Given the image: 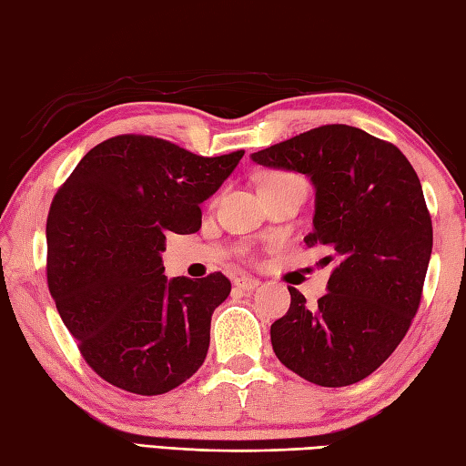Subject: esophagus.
I'll list each match as a JSON object with an SVG mask.
<instances>
[{"label":"esophagus","mask_w":466,"mask_h":466,"mask_svg":"<svg viewBox=\"0 0 466 466\" xmlns=\"http://www.w3.org/2000/svg\"><path fill=\"white\" fill-rule=\"evenodd\" d=\"M235 286L239 288V289L249 291V289H255V288L259 286V279L249 278V275H241V278H237V279H235Z\"/></svg>","instance_id":"esophagus-1"}]
</instances>
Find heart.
Masks as SVG:
<instances>
[{
	"instance_id": "heart-1",
	"label": "heart",
	"mask_w": 466,
	"mask_h": 466,
	"mask_svg": "<svg viewBox=\"0 0 466 466\" xmlns=\"http://www.w3.org/2000/svg\"><path fill=\"white\" fill-rule=\"evenodd\" d=\"M289 178H298V177H293L289 173H273L269 177H265V180H289Z\"/></svg>"
}]
</instances>
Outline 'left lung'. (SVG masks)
Masks as SVG:
<instances>
[{
  "instance_id": "8db88e82",
  "label": "left lung",
  "mask_w": 466,
  "mask_h": 466,
  "mask_svg": "<svg viewBox=\"0 0 466 466\" xmlns=\"http://www.w3.org/2000/svg\"><path fill=\"white\" fill-rule=\"evenodd\" d=\"M251 158L311 178L316 215L303 241L329 253L321 263H336L313 306L288 288L273 352L308 382L356 384L386 362L420 306L432 221L419 175L392 142L348 125L311 128Z\"/></svg>"
}]
</instances>
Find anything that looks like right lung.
Returning a JSON list of instances; mask_svg holds the SVG:
<instances>
[{
    "label": "right lung",
    "mask_w": 466,
    "mask_h": 466,
    "mask_svg": "<svg viewBox=\"0 0 466 466\" xmlns=\"http://www.w3.org/2000/svg\"><path fill=\"white\" fill-rule=\"evenodd\" d=\"M245 150L198 157L165 138L118 135L72 170L47 213V288L86 364L122 390L157 396L203 366L211 316L231 281L167 279V233L201 229V203Z\"/></svg>",
    "instance_id": "right-lung-1"
}]
</instances>
